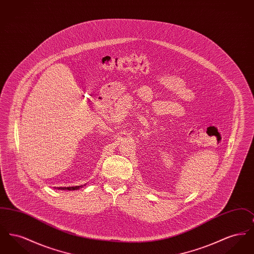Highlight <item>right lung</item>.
<instances>
[{"label": "right lung", "instance_id": "add662e5", "mask_svg": "<svg viewBox=\"0 0 254 254\" xmlns=\"http://www.w3.org/2000/svg\"><path fill=\"white\" fill-rule=\"evenodd\" d=\"M84 186H85V185H84ZM84 186H82V185H81V186H76V187H67V188H66V187H64V188H62V187H61V188H55V189L60 190H80V189H81V188H83Z\"/></svg>", "mask_w": 254, "mask_h": 254}]
</instances>
